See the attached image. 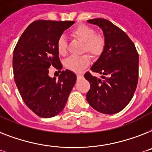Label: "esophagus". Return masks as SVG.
Returning a JSON list of instances; mask_svg holds the SVG:
<instances>
[{
  "instance_id": "obj_1",
  "label": "esophagus",
  "mask_w": 152,
  "mask_h": 152,
  "mask_svg": "<svg viewBox=\"0 0 152 152\" xmlns=\"http://www.w3.org/2000/svg\"><path fill=\"white\" fill-rule=\"evenodd\" d=\"M76 76H77V78H82L83 75V73H77L76 74Z\"/></svg>"
}]
</instances>
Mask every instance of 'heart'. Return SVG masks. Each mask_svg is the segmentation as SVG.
Instances as JSON below:
<instances>
[{
  "mask_svg": "<svg viewBox=\"0 0 152 152\" xmlns=\"http://www.w3.org/2000/svg\"><path fill=\"white\" fill-rule=\"evenodd\" d=\"M74 37L83 42V50L94 56H97L102 52L104 47V38L101 34L95 33L92 27L87 25H80L74 28L71 32ZM56 48L60 55H66L67 53V41L64 36H61L58 39ZM90 58L88 55H83L81 56H70L64 61L65 68L74 71L80 72L83 69L90 64Z\"/></svg>",
  "mask_w": 152,
  "mask_h": 152,
  "instance_id": "1",
  "label": "heart"
}]
</instances>
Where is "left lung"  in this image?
<instances>
[{"mask_svg":"<svg viewBox=\"0 0 152 152\" xmlns=\"http://www.w3.org/2000/svg\"><path fill=\"white\" fill-rule=\"evenodd\" d=\"M103 31L104 47L91 70L101 78L86 72L91 88L86 98L89 104L103 114L118 113L134 96L138 82L139 56L135 45L126 33L104 18L87 21Z\"/></svg>","mask_w":152,"mask_h":152,"instance_id":"left-lung-1","label":"left lung"}]
</instances>
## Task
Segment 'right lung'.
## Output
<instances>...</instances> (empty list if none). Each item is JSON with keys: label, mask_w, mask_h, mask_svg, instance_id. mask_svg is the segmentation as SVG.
<instances>
[{"label": "right lung", "mask_w": 152, "mask_h": 152, "mask_svg": "<svg viewBox=\"0 0 152 152\" xmlns=\"http://www.w3.org/2000/svg\"><path fill=\"white\" fill-rule=\"evenodd\" d=\"M74 21L37 20L32 23L19 38L13 52L14 79L27 107L42 118H50L65 108L76 81L69 69L57 80L49 76V68L61 69L57 40ZM61 72V71H60Z\"/></svg>", "instance_id": "1"}]
</instances>
